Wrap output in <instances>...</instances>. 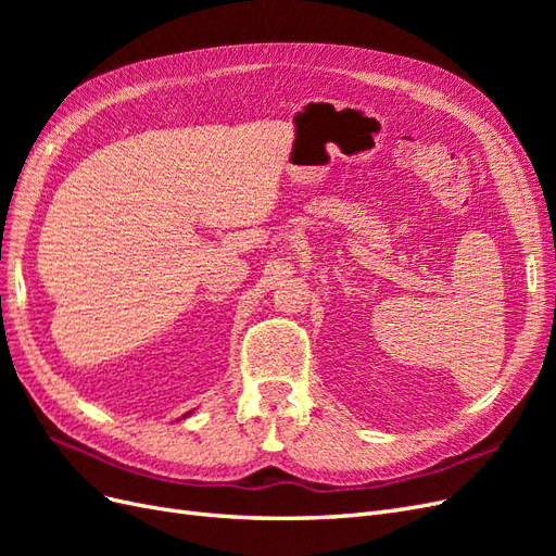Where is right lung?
Segmentation results:
<instances>
[{
    "label": "right lung",
    "instance_id": "right-lung-1",
    "mask_svg": "<svg viewBox=\"0 0 556 556\" xmlns=\"http://www.w3.org/2000/svg\"><path fill=\"white\" fill-rule=\"evenodd\" d=\"M188 415H190V413H188ZM182 417H185V415H182Z\"/></svg>",
    "mask_w": 556,
    "mask_h": 556
}]
</instances>
